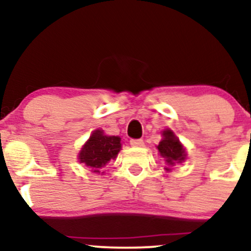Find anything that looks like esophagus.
I'll return each mask as SVG.
<instances>
[{"mask_svg": "<svg viewBox=\"0 0 251 251\" xmlns=\"http://www.w3.org/2000/svg\"><path fill=\"white\" fill-rule=\"evenodd\" d=\"M129 144L134 148H140V146H144L143 139H131L129 140Z\"/></svg>", "mask_w": 251, "mask_h": 251, "instance_id": "esophagus-1", "label": "esophagus"}]
</instances>
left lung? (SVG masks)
I'll return each mask as SVG.
<instances>
[{
    "label": "left lung",
    "instance_id": "left-lung-1",
    "mask_svg": "<svg viewBox=\"0 0 251 251\" xmlns=\"http://www.w3.org/2000/svg\"><path fill=\"white\" fill-rule=\"evenodd\" d=\"M163 139L157 146L159 150L160 155H163L165 162L169 165H175V163H181L185 159V150L183 145L177 139V137L174 134V132L166 129L163 132ZM166 170H170L166 168Z\"/></svg>",
    "mask_w": 251,
    "mask_h": 251
}]
</instances>
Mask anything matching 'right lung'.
<instances>
[{"label":"right lung","mask_w":251,"mask_h":251,"mask_svg":"<svg viewBox=\"0 0 251 251\" xmlns=\"http://www.w3.org/2000/svg\"><path fill=\"white\" fill-rule=\"evenodd\" d=\"M122 144L119 137L105 135L101 129H97L80 151L79 160L92 168L93 172L100 174L99 169L111 159H116Z\"/></svg>","instance_id":"right-lung-1"}]
</instances>
